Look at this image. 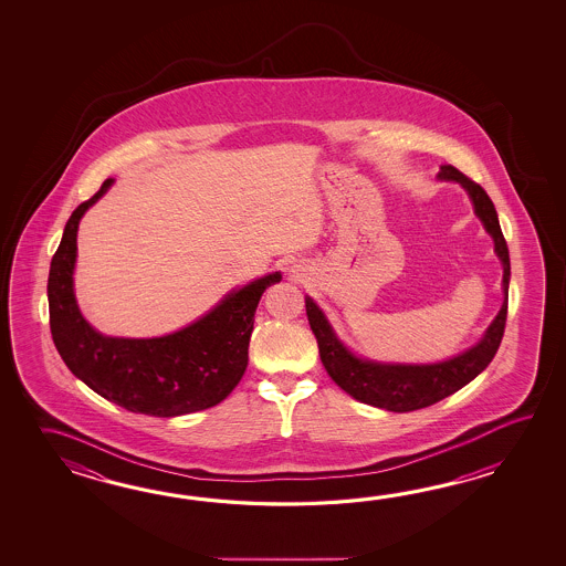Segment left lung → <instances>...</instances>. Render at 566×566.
<instances>
[{"mask_svg":"<svg viewBox=\"0 0 566 566\" xmlns=\"http://www.w3.org/2000/svg\"><path fill=\"white\" fill-rule=\"evenodd\" d=\"M439 180L459 181L465 192L470 193L475 214L483 222L485 230L495 244V254L504 266V303L495 315L485 336L473 348L459 354L451 360L439 364H380V361L364 360L349 352L337 339L324 312L315 305L312 297H305V312L312 325V332L317 339L319 358L324 361L325 370L332 376L342 390L349 397L373 405L378 409L392 412H410L424 409L434 402L458 392L459 388L470 385L471 380L488 368L493 360L500 342L504 337L505 317H507V285H510V253L504 234L500 229L497 212L493 202L480 184L470 180L453 166H441L437 176Z\"/></svg>","mask_w":566,"mask_h":566,"instance_id":"1","label":"left lung"}]
</instances>
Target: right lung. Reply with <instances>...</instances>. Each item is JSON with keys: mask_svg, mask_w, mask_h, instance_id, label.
<instances>
[{"mask_svg": "<svg viewBox=\"0 0 566 566\" xmlns=\"http://www.w3.org/2000/svg\"><path fill=\"white\" fill-rule=\"evenodd\" d=\"M113 180L69 218L49 275L50 332L69 370L96 395L132 412L180 417L210 409L229 397L249 364L254 312L281 273L232 291L212 312L169 336L133 339L98 334L74 300L76 230Z\"/></svg>", "mask_w": 566, "mask_h": 566, "instance_id": "add662e5", "label": "right lung"}]
</instances>
